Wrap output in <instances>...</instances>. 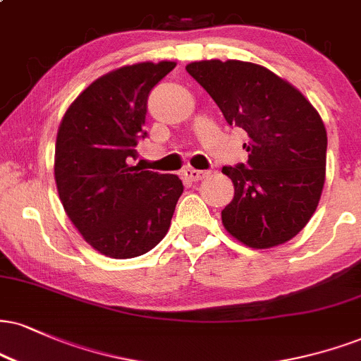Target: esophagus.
Listing matches in <instances>:
<instances>
[{
    "mask_svg": "<svg viewBox=\"0 0 361 361\" xmlns=\"http://www.w3.org/2000/svg\"><path fill=\"white\" fill-rule=\"evenodd\" d=\"M183 176L190 181H200V180H203L205 176H208V171H200V169L186 168V169H183Z\"/></svg>",
    "mask_w": 361,
    "mask_h": 361,
    "instance_id": "esophagus-1",
    "label": "esophagus"
}]
</instances>
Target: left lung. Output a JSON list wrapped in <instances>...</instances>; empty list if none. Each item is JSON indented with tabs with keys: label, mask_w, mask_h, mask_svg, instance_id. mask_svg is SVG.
Here are the masks:
<instances>
[{
	"label": "left lung",
	"mask_w": 361,
	"mask_h": 361,
	"mask_svg": "<svg viewBox=\"0 0 361 361\" xmlns=\"http://www.w3.org/2000/svg\"><path fill=\"white\" fill-rule=\"evenodd\" d=\"M186 72L210 94L228 126L244 129L247 163L224 166L233 200L222 222L252 249L298 235L319 203L326 129L307 99L267 68L240 60H202Z\"/></svg>",
	"instance_id": "1"
}]
</instances>
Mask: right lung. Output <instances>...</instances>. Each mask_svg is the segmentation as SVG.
<instances>
[{
	"mask_svg": "<svg viewBox=\"0 0 361 361\" xmlns=\"http://www.w3.org/2000/svg\"><path fill=\"white\" fill-rule=\"evenodd\" d=\"M175 62L128 65L92 82L65 112L56 134L55 181L68 219L112 259L149 252L166 235L183 183L131 166L151 89Z\"/></svg>",
	"mask_w": 361,
	"mask_h": 361,
	"instance_id": "add662e5",
	"label": "right lung"
}]
</instances>
